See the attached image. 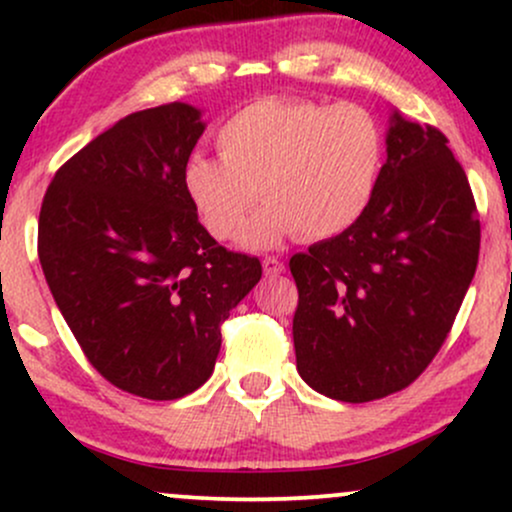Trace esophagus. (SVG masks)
Instances as JSON below:
<instances>
[{"instance_id": "1", "label": "esophagus", "mask_w": 512, "mask_h": 512, "mask_svg": "<svg viewBox=\"0 0 512 512\" xmlns=\"http://www.w3.org/2000/svg\"><path fill=\"white\" fill-rule=\"evenodd\" d=\"M262 269H264V274H267V276H276V274H284L286 272L284 262H281L279 257H264Z\"/></svg>"}]
</instances>
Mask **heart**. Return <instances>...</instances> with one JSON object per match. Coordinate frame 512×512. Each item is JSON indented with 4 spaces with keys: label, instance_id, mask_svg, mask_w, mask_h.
Segmentation results:
<instances>
[{
    "label": "heart",
    "instance_id": "b5f03b06",
    "mask_svg": "<svg viewBox=\"0 0 512 512\" xmlns=\"http://www.w3.org/2000/svg\"><path fill=\"white\" fill-rule=\"evenodd\" d=\"M221 156L195 154L182 190L216 240H236L251 204H268L243 232L245 248L342 236L366 214L385 161V132L366 105L264 96L228 115Z\"/></svg>",
    "mask_w": 512,
    "mask_h": 512
}]
</instances>
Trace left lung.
Wrapping results in <instances>:
<instances>
[{
  "label": "left lung",
  "instance_id": "left-lung-1",
  "mask_svg": "<svg viewBox=\"0 0 512 512\" xmlns=\"http://www.w3.org/2000/svg\"><path fill=\"white\" fill-rule=\"evenodd\" d=\"M366 214L291 257L301 378L339 402L404 390L448 337L479 262L472 187L431 125L392 113Z\"/></svg>",
  "mask_w": 512,
  "mask_h": 512
}]
</instances>
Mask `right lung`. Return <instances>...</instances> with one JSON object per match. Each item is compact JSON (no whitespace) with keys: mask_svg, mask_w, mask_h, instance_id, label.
<instances>
[{"mask_svg":"<svg viewBox=\"0 0 512 512\" xmlns=\"http://www.w3.org/2000/svg\"><path fill=\"white\" fill-rule=\"evenodd\" d=\"M202 113L122 117L52 178L38 257L91 366L129 395L178 399L209 380L221 325L260 281L257 257L209 236L182 190Z\"/></svg>","mask_w":512,"mask_h":512,"instance_id":"1","label":"right lung"}]
</instances>
